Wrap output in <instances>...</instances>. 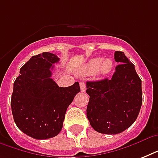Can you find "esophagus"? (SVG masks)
Segmentation results:
<instances>
[{
    "label": "esophagus",
    "instance_id": "34e87169",
    "mask_svg": "<svg viewBox=\"0 0 158 158\" xmlns=\"http://www.w3.org/2000/svg\"><path fill=\"white\" fill-rule=\"evenodd\" d=\"M79 85H80V90H81V92H85V90H86V84H85V83L84 82H80V84H79Z\"/></svg>",
    "mask_w": 158,
    "mask_h": 158
}]
</instances>
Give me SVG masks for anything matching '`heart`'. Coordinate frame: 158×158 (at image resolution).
<instances>
[{
	"mask_svg": "<svg viewBox=\"0 0 158 158\" xmlns=\"http://www.w3.org/2000/svg\"><path fill=\"white\" fill-rule=\"evenodd\" d=\"M113 61L110 59L102 60L97 57L90 60L85 66V71L88 74H94L97 71L101 75H106L113 69Z\"/></svg>",
	"mask_w": 158,
	"mask_h": 158,
	"instance_id": "b5f03b06",
	"label": "heart"
}]
</instances>
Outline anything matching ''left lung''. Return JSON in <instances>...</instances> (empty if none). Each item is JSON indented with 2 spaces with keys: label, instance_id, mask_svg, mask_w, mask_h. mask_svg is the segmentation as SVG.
<instances>
[{
  "label": "left lung",
  "instance_id": "obj_1",
  "mask_svg": "<svg viewBox=\"0 0 158 158\" xmlns=\"http://www.w3.org/2000/svg\"><path fill=\"white\" fill-rule=\"evenodd\" d=\"M115 67L111 79L87 82L89 95L87 117L94 130L106 135H116L130 127L142 106V81L135 64L125 53L116 51Z\"/></svg>",
  "mask_w": 158,
  "mask_h": 158
}]
</instances>
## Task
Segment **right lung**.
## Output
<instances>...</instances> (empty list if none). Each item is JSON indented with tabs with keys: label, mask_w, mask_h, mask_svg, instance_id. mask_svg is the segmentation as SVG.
Here are the masks:
<instances>
[{
	"label": "right lung",
	"mask_w": 158,
	"mask_h": 158,
	"mask_svg": "<svg viewBox=\"0 0 158 158\" xmlns=\"http://www.w3.org/2000/svg\"><path fill=\"white\" fill-rule=\"evenodd\" d=\"M59 60L50 52L33 56L14 83V120L22 132L36 139H48L60 132L67 108L80 92L79 82L62 88L51 78L53 64Z\"/></svg>",
	"instance_id": "1"
}]
</instances>
